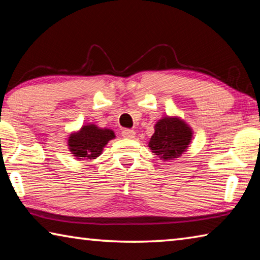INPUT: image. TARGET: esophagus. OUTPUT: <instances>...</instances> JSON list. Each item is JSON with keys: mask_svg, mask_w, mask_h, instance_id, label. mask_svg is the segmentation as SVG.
I'll list each match as a JSON object with an SVG mask.
<instances>
[{"mask_svg": "<svg viewBox=\"0 0 260 260\" xmlns=\"http://www.w3.org/2000/svg\"><path fill=\"white\" fill-rule=\"evenodd\" d=\"M121 134L124 138H127V139H133L135 138V132L133 129H128V128H125L122 129Z\"/></svg>", "mask_w": 260, "mask_h": 260, "instance_id": "esophagus-1", "label": "esophagus"}]
</instances>
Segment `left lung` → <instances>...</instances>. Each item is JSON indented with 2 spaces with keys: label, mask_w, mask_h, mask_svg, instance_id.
<instances>
[{
  "label": "left lung",
  "mask_w": 260,
  "mask_h": 260,
  "mask_svg": "<svg viewBox=\"0 0 260 260\" xmlns=\"http://www.w3.org/2000/svg\"><path fill=\"white\" fill-rule=\"evenodd\" d=\"M192 140V131L177 117H164L155 125L148 147L161 160H172L186 152Z\"/></svg>",
  "instance_id": "obj_1"
}]
</instances>
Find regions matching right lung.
<instances>
[{
	"label": "right lung",
	"mask_w": 260,
	"mask_h": 260,
	"mask_svg": "<svg viewBox=\"0 0 260 260\" xmlns=\"http://www.w3.org/2000/svg\"><path fill=\"white\" fill-rule=\"evenodd\" d=\"M116 138L114 132L108 128H100L94 124L81 127L80 131L72 133L68 139V146L77 159H95L103 151L110 140Z\"/></svg>",
	"instance_id": "1"
}]
</instances>
